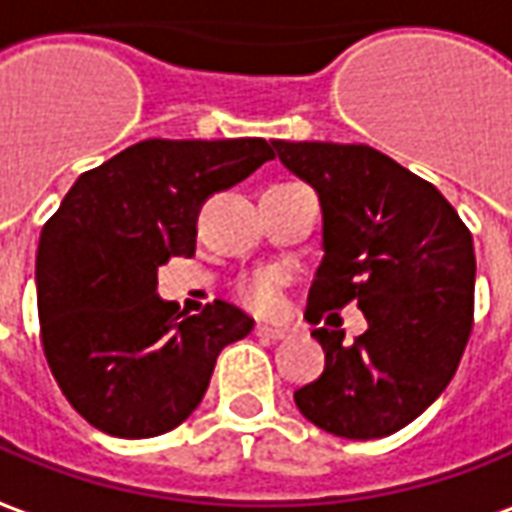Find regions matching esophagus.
I'll return each instance as SVG.
<instances>
[{
  "label": "esophagus",
  "mask_w": 512,
  "mask_h": 512,
  "mask_svg": "<svg viewBox=\"0 0 512 512\" xmlns=\"http://www.w3.org/2000/svg\"><path fill=\"white\" fill-rule=\"evenodd\" d=\"M290 331L284 329V326H267V323H259L256 326V337H262V340H284Z\"/></svg>",
  "instance_id": "esophagus-1"
}]
</instances>
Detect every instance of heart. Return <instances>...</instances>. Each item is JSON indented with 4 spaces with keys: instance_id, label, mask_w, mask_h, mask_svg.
<instances>
[{
    "instance_id": "obj_1",
    "label": "heart",
    "mask_w": 512,
    "mask_h": 512,
    "mask_svg": "<svg viewBox=\"0 0 512 512\" xmlns=\"http://www.w3.org/2000/svg\"><path fill=\"white\" fill-rule=\"evenodd\" d=\"M281 290H284V281L278 273H259V276L253 278L245 284V301L253 306V309H259V312H276L278 303H281Z\"/></svg>"
}]
</instances>
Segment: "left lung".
<instances>
[{"label": "left lung", "mask_w": 512, "mask_h": 512, "mask_svg": "<svg viewBox=\"0 0 512 512\" xmlns=\"http://www.w3.org/2000/svg\"><path fill=\"white\" fill-rule=\"evenodd\" d=\"M278 161L309 183L323 228L306 320L357 303L368 329L312 331L326 368L295 390V404L323 432L387 438L446 390L471 320L477 259L471 234L432 183L368 144L284 142Z\"/></svg>", "instance_id": "left-lung-1"}]
</instances>
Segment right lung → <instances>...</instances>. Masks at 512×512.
<instances>
[{
    "label": "right lung",
    "instance_id": "add662e5",
    "mask_svg": "<svg viewBox=\"0 0 512 512\" xmlns=\"http://www.w3.org/2000/svg\"><path fill=\"white\" fill-rule=\"evenodd\" d=\"M273 158L264 139H147L83 172L38 239L41 343L88 424L155 438L206 396L220 351L253 329L214 301L186 315L158 295V267L195 256L197 214Z\"/></svg>",
    "mask_w": 512,
    "mask_h": 512
}]
</instances>
